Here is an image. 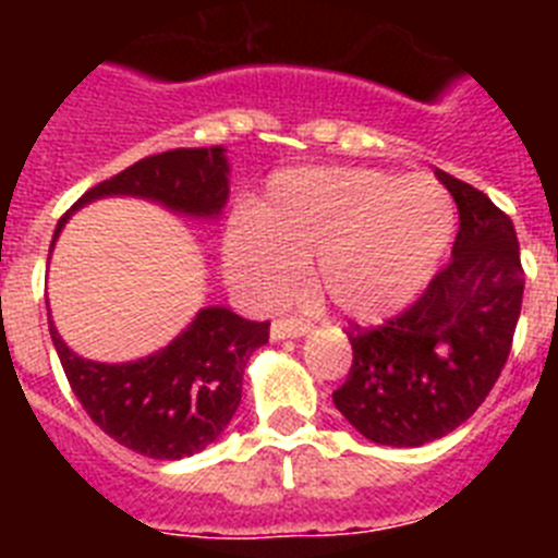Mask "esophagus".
<instances>
[{"label":"esophagus","instance_id":"1","mask_svg":"<svg viewBox=\"0 0 558 558\" xmlns=\"http://www.w3.org/2000/svg\"><path fill=\"white\" fill-rule=\"evenodd\" d=\"M310 332V324L302 318H282V322L270 324V340L284 338H304Z\"/></svg>","mask_w":558,"mask_h":558}]
</instances>
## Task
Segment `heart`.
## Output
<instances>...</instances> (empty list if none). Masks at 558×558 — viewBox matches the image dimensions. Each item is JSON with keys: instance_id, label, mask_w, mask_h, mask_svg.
<instances>
[{"instance_id": "heart-1", "label": "heart", "mask_w": 558, "mask_h": 558, "mask_svg": "<svg viewBox=\"0 0 558 558\" xmlns=\"http://www.w3.org/2000/svg\"><path fill=\"white\" fill-rule=\"evenodd\" d=\"M456 209L427 175L377 170H288L248 220L223 240L226 274L263 304L299 290L318 265L324 299L352 322H386L411 307L445 259Z\"/></svg>"}]
</instances>
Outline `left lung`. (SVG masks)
I'll return each instance as SVG.
<instances>
[{
    "mask_svg": "<svg viewBox=\"0 0 558 558\" xmlns=\"http://www.w3.org/2000/svg\"><path fill=\"white\" fill-rule=\"evenodd\" d=\"M458 206L452 259L411 310L354 329L352 368L332 402L374 445L422 447L463 425L511 352L525 276L517 231L481 190L436 170Z\"/></svg>",
    "mask_w": 558,
    "mask_h": 558,
    "instance_id": "obj_1",
    "label": "left lung"
}]
</instances>
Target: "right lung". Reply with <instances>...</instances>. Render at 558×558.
I'll return each mask as SVG.
<instances>
[{
  "mask_svg": "<svg viewBox=\"0 0 558 558\" xmlns=\"http://www.w3.org/2000/svg\"><path fill=\"white\" fill-rule=\"evenodd\" d=\"M226 147H181L136 161L92 186L58 220L49 254L72 211L102 198H142L172 215L218 220L229 204ZM49 335L83 411L128 450L179 461L206 450L229 427L243 397L251 354L268 343V322H245L229 307H201L175 338L147 357L100 363L72 352L47 313Z\"/></svg>",
  "mask_w": 558,
  "mask_h": 558,
  "instance_id": "add662e5",
  "label": "right lung"
}]
</instances>
